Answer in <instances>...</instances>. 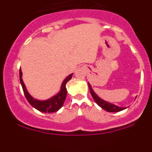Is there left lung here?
Returning <instances> with one entry per match:
<instances>
[{
  "mask_svg": "<svg viewBox=\"0 0 152 152\" xmlns=\"http://www.w3.org/2000/svg\"><path fill=\"white\" fill-rule=\"evenodd\" d=\"M88 87H89L90 91H91V96H92V97L94 98V101L97 103L98 106H100L101 108H103V110H105L107 111V112H111V113L119 112V111H122L123 110H125V109H126V107H118V106L115 105V104H113V103H109V102L103 100V99L99 97L98 95H96V93H95L94 91V90L92 89V87H91L90 83H88Z\"/></svg>",
  "mask_w": 152,
  "mask_h": 152,
  "instance_id": "1",
  "label": "left lung"
}]
</instances>
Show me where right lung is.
<instances>
[{"instance_id":"right-lung-1","label":"right lung","mask_w":152,"mask_h":152,"mask_svg":"<svg viewBox=\"0 0 152 152\" xmlns=\"http://www.w3.org/2000/svg\"><path fill=\"white\" fill-rule=\"evenodd\" d=\"M72 75L73 74L69 75L66 78L63 80L62 84L61 85V89H60V91L57 94L54 95V96L50 97L48 100H37V99H35L29 94L22 79L23 73L22 71H21V68L20 69V81L21 86L23 88L24 95L26 96L28 102L30 103V105L34 107L35 109H36L37 110L40 111V112L50 113L56 112V111L58 110L59 109L61 108V107L64 104V102L67 96L66 84L68 80H71Z\"/></svg>"}]
</instances>
